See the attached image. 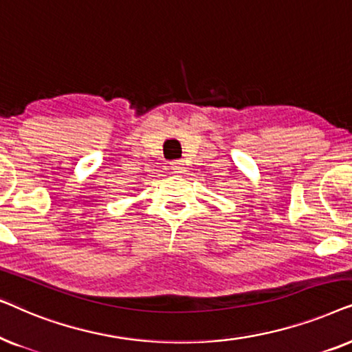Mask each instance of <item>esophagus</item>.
<instances>
[{
    "mask_svg": "<svg viewBox=\"0 0 352 352\" xmlns=\"http://www.w3.org/2000/svg\"><path fill=\"white\" fill-rule=\"evenodd\" d=\"M170 167H172V170L175 172V173H182L185 170V164H184V161H173L172 164H170Z\"/></svg>",
    "mask_w": 352,
    "mask_h": 352,
    "instance_id": "obj_1",
    "label": "esophagus"
}]
</instances>
